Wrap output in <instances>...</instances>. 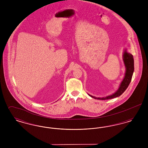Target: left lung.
<instances>
[{"instance_id":"obj_1","label":"left lung","mask_w":148,"mask_h":148,"mask_svg":"<svg viewBox=\"0 0 148 148\" xmlns=\"http://www.w3.org/2000/svg\"><path fill=\"white\" fill-rule=\"evenodd\" d=\"M123 59L125 67V73L124 77L121 81L118 90L114 93H113V94L104 97H95L90 94H88L90 97L95 99H97L99 100H107L118 97L125 91L132 80V76L134 73V58L132 54L128 53L127 49H125L123 55Z\"/></svg>"}]
</instances>
